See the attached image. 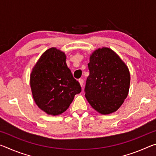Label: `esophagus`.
Here are the masks:
<instances>
[{"mask_svg":"<svg viewBox=\"0 0 156 156\" xmlns=\"http://www.w3.org/2000/svg\"><path fill=\"white\" fill-rule=\"evenodd\" d=\"M78 82H79V83H80V86H81V87H83V83H84V80H83V79H79Z\"/></svg>","mask_w":156,"mask_h":156,"instance_id":"1","label":"esophagus"}]
</instances>
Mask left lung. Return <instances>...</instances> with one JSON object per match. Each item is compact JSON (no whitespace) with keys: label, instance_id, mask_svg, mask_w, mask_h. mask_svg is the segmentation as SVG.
<instances>
[{"label":"left lung","instance_id":"obj_1","mask_svg":"<svg viewBox=\"0 0 156 156\" xmlns=\"http://www.w3.org/2000/svg\"><path fill=\"white\" fill-rule=\"evenodd\" d=\"M85 97L98 112L107 115L120 107L128 96L130 73L117 54L107 47L92 53L88 64Z\"/></svg>","mask_w":156,"mask_h":156}]
</instances>
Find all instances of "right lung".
Segmentation results:
<instances>
[{
    "instance_id": "right-lung-1",
    "label": "right lung",
    "mask_w": 156,
    "mask_h": 156,
    "mask_svg": "<svg viewBox=\"0 0 156 156\" xmlns=\"http://www.w3.org/2000/svg\"><path fill=\"white\" fill-rule=\"evenodd\" d=\"M30 86L37 106L52 115L65 112L81 91L80 83L66 64L65 53L56 47L46 50L36 62L30 74Z\"/></svg>"
}]
</instances>
